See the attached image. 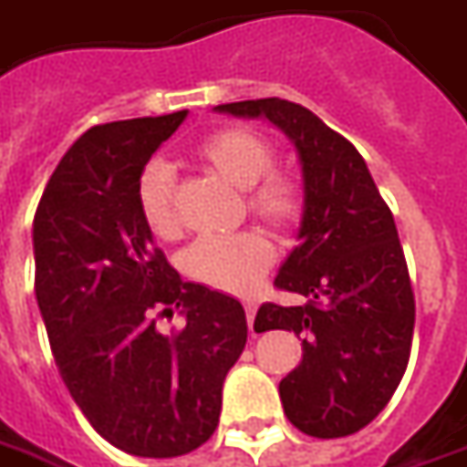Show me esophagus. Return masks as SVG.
Listing matches in <instances>:
<instances>
[{
  "label": "esophagus",
  "instance_id": "1",
  "mask_svg": "<svg viewBox=\"0 0 467 467\" xmlns=\"http://www.w3.org/2000/svg\"><path fill=\"white\" fill-rule=\"evenodd\" d=\"M245 304V317H247V325H250V329H253V322H255V312H258V304L253 299H245L243 301Z\"/></svg>",
  "mask_w": 467,
  "mask_h": 467
}]
</instances>
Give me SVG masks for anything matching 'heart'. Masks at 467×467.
<instances>
[{"label":"heart","instance_id":"b5f03b06","mask_svg":"<svg viewBox=\"0 0 467 467\" xmlns=\"http://www.w3.org/2000/svg\"><path fill=\"white\" fill-rule=\"evenodd\" d=\"M196 158L222 179L245 192L253 217L275 233H291L304 214V193L291 173L274 171L271 142L245 127H224L196 145ZM138 209L148 233L158 240H176L181 222L173 199V171L166 161H150L138 179ZM274 263V245L258 230H240L220 237H199L183 250L181 271L193 284L247 294Z\"/></svg>","mask_w":467,"mask_h":467}]
</instances>
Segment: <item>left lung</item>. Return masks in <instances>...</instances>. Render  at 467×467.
<instances>
[{
	"label": "left lung",
	"instance_id": "1",
	"mask_svg": "<svg viewBox=\"0 0 467 467\" xmlns=\"http://www.w3.org/2000/svg\"><path fill=\"white\" fill-rule=\"evenodd\" d=\"M214 109L265 117L299 153V245L274 284L306 304L268 301L255 327L304 337L301 363L278 386L288 421L322 440L348 437L391 401L411 353L414 291L391 209L353 142L306 107L271 97Z\"/></svg>",
	"mask_w": 467,
	"mask_h": 467
}]
</instances>
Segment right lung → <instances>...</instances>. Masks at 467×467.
<instances>
[{"instance_id":"obj_1","label":"right lung","mask_w":467,"mask_h":467,"mask_svg":"<svg viewBox=\"0 0 467 467\" xmlns=\"http://www.w3.org/2000/svg\"><path fill=\"white\" fill-rule=\"evenodd\" d=\"M186 114L87 130L33 222L35 296L60 379L91 427L138 458L207 442L247 342L243 304L181 281L138 209L140 171ZM176 308L187 327L163 336L154 322Z\"/></svg>"}]
</instances>
